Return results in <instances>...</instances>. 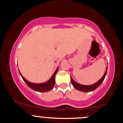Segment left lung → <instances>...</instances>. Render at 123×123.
<instances>
[{
	"label": "left lung",
	"instance_id": "obj_1",
	"mask_svg": "<svg viewBox=\"0 0 123 123\" xmlns=\"http://www.w3.org/2000/svg\"><path fill=\"white\" fill-rule=\"evenodd\" d=\"M107 67L106 68V72H105L104 75L99 80L98 82H97L95 84H93L92 85H83L81 84H80L79 83L76 82L75 81L72 79V77H71V82L72 84V85L74 86V88H76L77 90L81 91L83 92H90L94 90L95 89H96L97 87H98L99 86L101 85V84L102 83L103 80H105V78L106 77V75L107 74Z\"/></svg>",
	"mask_w": 123,
	"mask_h": 123
}]
</instances>
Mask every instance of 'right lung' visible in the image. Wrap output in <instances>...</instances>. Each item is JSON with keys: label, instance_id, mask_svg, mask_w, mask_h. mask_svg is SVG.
<instances>
[{"label": "right lung", "instance_id": "obj_1", "mask_svg": "<svg viewBox=\"0 0 123 123\" xmlns=\"http://www.w3.org/2000/svg\"><path fill=\"white\" fill-rule=\"evenodd\" d=\"M59 69V68H57V69L55 71V72L53 74V75L52 76V77L50 78V80L45 83H43V84H34V83L30 82L24 79V77L22 76V74H21L20 72V74L21 77L23 78V80L25 81V82L26 83V85L28 86L30 88H31L33 90L35 91H37V92H49L51 90V89H53L54 86V85H55V76L57 72H58Z\"/></svg>", "mask_w": 123, "mask_h": 123}]
</instances>
